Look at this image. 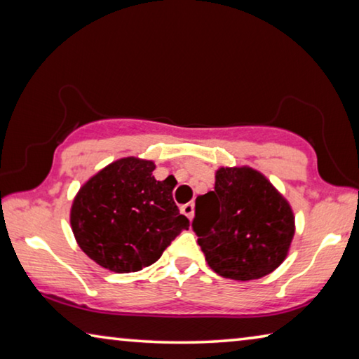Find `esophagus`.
I'll list each match as a JSON object with an SVG mask.
<instances>
[{
	"mask_svg": "<svg viewBox=\"0 0 359 359\" xmlns=\"http://www.w3.org/2000/svg\"><path fill=\"white\" fill-rule=\"evenodd\" d=\"M182 214L184 215H187L188 218H193V215H194V204L193 203H188V204H185V205H182Z\"/></svg>",
	"mask_w": 359,
	"mask_h": 359,
	"instance_id": "34e87169",
	"label": "esophagus"
}]
</instances>
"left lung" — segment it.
Returning a JSON list of instances; mask_svg holds the SVG:
<instances>
[{
  "instance_id": "obj_1",
  "label": "left lung",
  "mask_w": 359,
  "mask_h": 359,
  "mask_svg": "<svg viewBox=\"0 0 359 359\" xmlns=\"http://www.w3.org/2000/svg\"><path fill=\"white\" fill-rule=\"evenodd\" d=\"M191 226L217 274L253 280L269 274L287 257L294 217L264 175L252 168H222L215 190L198 196Z\"/></svg>"
}]
</instances>
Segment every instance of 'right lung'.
Segmentation results:
<instances>
[{
  "instance_id": "1",
  "label": "right lung",
  "mask_w": 359,
  "mask_h": 359,
  "mask_svg": "<svg viewBox=\"0 0 359 359\" xmlns=\"http://www.w3.org/2000/svg\"><path fill=\"white\" fill-rule=\"evenodd\" d=\"M151 161L121 158L93 175L72 203L79 247L109 271L136 272L160 259L190 226L172 199L174 177L156 180Z\"/></svg>"
}]
</instances>
